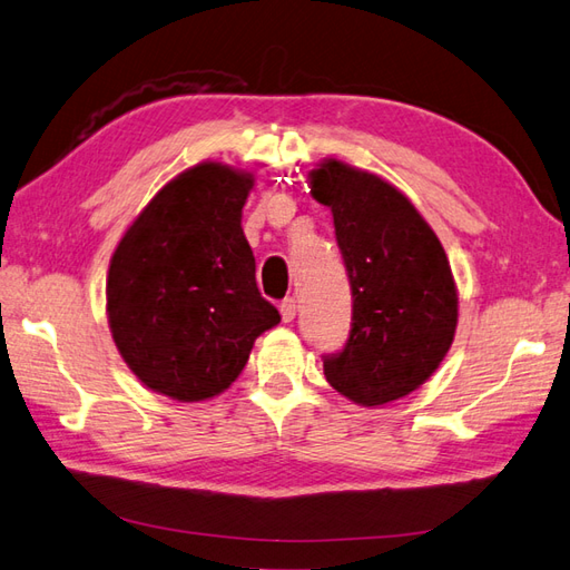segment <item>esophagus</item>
Returning <instances> with one entry per match:
<instances>
[{"instance_id": "obj_1", "label": "esophagus", "mask_w": 570, "mask_h": 570, "mask_svg": "<svg viewBox=\"0 0 570 570\" xmlns=\"http://www.w3.org/2000/svg\"><path fill=\"white\" fill-rule=\"evenodd\" d=\"M279 313H282V321L284 323H291L296 317V301L294 298H284L282 306H279Z\"/></svg>"}]
</instances>
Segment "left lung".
Returning <instances> with one entry per match:
<instances>
[{
	"label": "left lung",
	"mask_w": 570,
	"mask_h": 570,
	"mask_svg": "<svg viewBox=\"0 0 570 570\" xmlns=\"http://www.w3.org/2000/svg\"><path fill=\"white\" fill-rule=\"evenodd\" d=\"M308 187L333 214L352 286L350 340L323 362L325 379L364 407L405 399L454 342L452 264L413 202L374 171L325 157L308 171Z\"/></svg>",
	"instance_id": "1"
}]
</instances>
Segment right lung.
I'll return each instance as SVG.
<instances>
[{
	"instance_id": "add662e5",
	"label": "right lung",
	"mask_w": 570,
	"mask_h": 570,
	"mask_svg": "<svg viewBox=\"0 0 570 570\" xmlns=\"http://www.w3.org/2000/svg\"><path fill=\"white\" fill-rule=\"evenodd\" d=\"M253 189V171L204 160L169 179L118 240L106 317L145 389L179 403L214 399L243 374L255 340L279 325L243 233Z\"/></svg>"
}]
</instances>
